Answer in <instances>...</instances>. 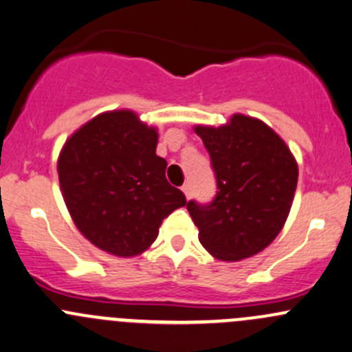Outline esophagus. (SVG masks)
Segmentation results:
<instances>
[{"instance_id":"34e87169","label":"esophagus","mask_w":352,"mask_h":352,"mask_svg":"<svg viewBox=\"0 0 352 352\" xmlns=\"http://www.w3.org/2000/svg\"><path fill=\"white\" fill-rule=\"evenodd\" d=\"M182 192H184V194H186L187 199L190 197V194H192V186H190V184H184V186H182Z\"/></svg>"}]
</instances>
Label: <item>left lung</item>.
I'll return each mask as SVG.
<instances>
[{"label": "left lung", "instance_id": "8db88e82", "mask_svg": "<svg viewBox=\"0 0 352 352\" xmlns=\"http://www.w3.org/2000/svg\"><path fill=\"white\" fill-rule=\"evenodd\" d=\"M194 129L209 151L217 180L212 202H187L199 241L217 260L253 256L287 221L297 188V162L287 143L256 118L232 114L219 128Z\"/></svg>", "mask_w": 352, "mask_h": 352}]
</instances>
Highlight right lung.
<instances>
[{"instance_id":"add662e5","label":"right lung","mask_w":352,"mask_h":352,"mask_svg":"<svg viewBox=\"0 0 352 352\" xmlns=\"http://www.w3.org/2000/svg\"><path fill=\"white\" fill-rule=\"evenodd\" d=\"M157 128L129 109L98 114L58 155L60 190L84 238L114 256H136L157 239L162 221L186 206L157 155Z\"/></svg>"}]
</instances>
